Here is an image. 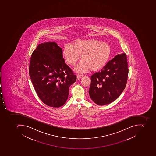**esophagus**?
I'll use <instances>...</instances> for the list:
<instances>
[{
    "instance_id": "1",
    "label": "esophagus",
    "mask_w": 156,
    "mask_h": 156,
    "mask_svg": "<svg viewBox=\"0 0 156 156\" xmlns=\"http://www.w3.org/2000/svg\"><path fill=\"white\" fill-rule=\"evenodd\" d=\"M77 80H80V79L81 78L83 77V75H79V74H78V75H77Z\"/></svg>"
}]
</instances>
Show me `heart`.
<instances>
[{
	"label": "heart",
	"instance_id": "1",
	"mask_svg": "<svg viewBox=\"0 0 156 156\" xmlns=\"http://www.w3.org/2000/svg\"><path fill=\"white\" fill-rule=\"evenodd\" d=\"M112 53V49L108 43L101 42L96 39L77 40L72 46L66 45L62 55L69 65L73 66L81 55L82 61L75 67L78 73H85L90 69L92 72L99 71L105 66Z\"/></svg>",
	"mask_w": 156,
	"mask_h": 156
}]
</instances>
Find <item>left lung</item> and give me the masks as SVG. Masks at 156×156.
<instances>
[{
  "label": "left lung",
  "mask_w": 156,
  "mask_h": 156,
  "mask_svg": "<svg viewBox=\"0 0 156 156\" xmlns=\"http://www.w3.org/2000/svg\"><path fill=\"white\" fill-rule=\"evenodd\" d=\"M128 74L126 54H118L91 76L89 93L92 100L100 105L115 100L126 87Z\"/></svg>",
  "instance_id": "left-lung-1"
}]
</instances>
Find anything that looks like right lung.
<instances>
[{"label":"right lung","mask_w":156,"mask_h":156,"mask_svg":"<svg viewBox=\"0 0 156 156\" xmlns=\"http://www.w3.org/2000/svg\"><path fill=\"white\" fill-rule=\"evenodd\" d=\"M29 74L41 100L53 107L66 103L69 88L76 80V76L64 62L62 49L55 42L37 47L31 54Z\"/></svg>","instance_id":"1"}]
</instances>
